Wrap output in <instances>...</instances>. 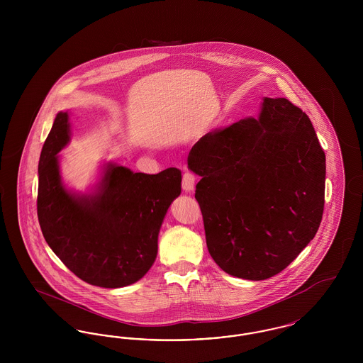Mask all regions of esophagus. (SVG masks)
Returning a JSON list of instances; mask_svg holds the SVG:
<instances>
[{
    "mask_svg": "<svg viewBox=\"0 0 363 363\" xmlns=\"http://www.w3.org/2000/svg\"><path fill=\"white\" fill-rule=\"evenodd\" d=\"M196 186V178L191 173H185L182 177V189L186 193H191Z\"/></svg>",
    "mask_w": 363,
    "mask_h": 363,
    "instance_id": "esophagus-1",
    "label": "esophagus"
}]
</instances>
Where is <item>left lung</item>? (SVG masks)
Here are the masks:
<instances>
[{"label": "left lung", "mask_w": 363, "mask_h": 363, "mask_svg": "<svg viewBox=\"0 0 363 363\" xmlns=\"http://www.w3.org/2000/svg\"><path fill=\"white\" fill-rule=\"evenodd\" d=\"M188 167L208 252L228 275L265 280L314 238L324 212L325 154L309 117L286 98H264L259 118L200 138Z\"/></svg>", "instance_id": "left-lung-1"}]
</instances>
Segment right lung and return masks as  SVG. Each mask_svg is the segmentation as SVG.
Wrapping results in <instances>:
<instances>
[{
    "instance_id": "right-lung-1",
    "label": "right lung",
    "mask_w": 363,
    "mask_h": 363,
    "mask_svg": "<svg viewBox=\"0 0 363 363\" xmlns=\"http://www.w3.org/2000/svg\"><path fill=\"white\" fill-rule=\"evenodd\" d=\"M69 138V114L60 111L39 157L36 207L42 234L86 283L104 289L136 283L155 261L160 225L181 194V172L133 173L108 163L94 193H72L61 181L57 155Z\"/></svg>"
}]
</instances>
